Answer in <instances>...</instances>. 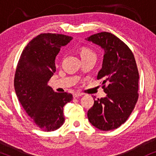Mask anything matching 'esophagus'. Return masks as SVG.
Here are the masks:
<instances>
[{
  "instance_id": "34e87169",
  "label": "esophagus",
  "mask_w": 156,
  "mask_h": 156,
  "mask_svg": "<svg viewBox=\"0 0 156 156\" xmlns=\"http://www.w3.org/2000/svg\"><path fill=\"white\" fill-rule=\"evenodd\" d=\"M82 95H83L82 93L76 92V93H74V94H73V97H74V98H78V97H82Z\"/></svg>"
}]
</instances>
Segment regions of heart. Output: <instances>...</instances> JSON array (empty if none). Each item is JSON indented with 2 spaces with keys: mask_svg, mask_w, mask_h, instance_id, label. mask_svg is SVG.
Masks as SVG:
<instances>
[{
  "mask_svg": "<svg viewBox=\"0 0 156 156\" xmlns=\"http://www.w3.org/2000/svg\"><path fill=\"white\" fill-rule=\"evenodd\" d=\"M80 55L82 59L85 58H90V57H94L96 58V54L91 49L89 48H82L80 50Z\"/></svg>",
  "mask_w": 156,
  "mask_h": 156,
  "instance_id": "heart-1",
  "label": "heart"
}]
</instances>
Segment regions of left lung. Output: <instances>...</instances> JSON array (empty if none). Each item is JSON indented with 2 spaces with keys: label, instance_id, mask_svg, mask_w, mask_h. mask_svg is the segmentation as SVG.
<instances>
[{
  "label": "left lung",
  "instance_id": "obj_1",
  "mask_svg": "<svg viewBox=\"0 0 156 156\" xmlns=\"http://www.w3.org/2000/svg\"><path fill=\"white\" fill-rule=\"evenodd\" d=\"M86 40L104 50L97 80H103L102 88L106 94V97L94 99L87 116L98 129H116L126 121L138 101L139 74L134 55L124 42L107 32L94 34Z\"/></svg>",
  "mask_w": 156,
  "mask_h": 156
}]
</instances>
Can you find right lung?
Returning a JSON list of instances; mask_svg holds the SVG:
<instances>
[{"mask_svg":"<svg viewBox=\"0 0 156 156\" xmlns=\"http://www.w3.org/2000/svg\"><path fill=\"white\" fill-rule=\"evenodd\" d=\"M72 40L62 34H40L27 44L17 65V97L33 123L44 131H55L63 124V107L73 99L71 94L55 92L48 84L56 71L55 57Z\"/></svg>","mask_w":156,"mask_h":156,"instance_id":"add662e5","label":"right lung"}]
</instances>
